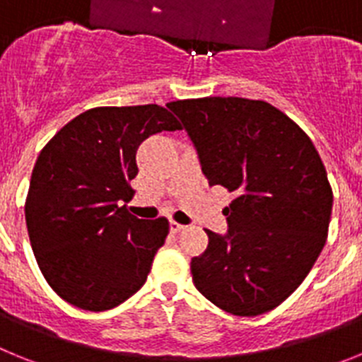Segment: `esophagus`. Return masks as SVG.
Segmentation results:
<instances>
[{
    "label": "esophagus",
    "mask_w": 362,
    "mask_h": 362,
    "mask_svg": "<svg viewBox=\"0 0 362 362\" xmlns=\"http://www.w3.org/2000/svg\"><path fill=\"white\" fill-rule=\"evenodd\" d=\"M181 230H185L183 225H179L177 221H170V232L172 233H179Z\"/></svg>",
    "instance_id": "1"
}]
</instances>
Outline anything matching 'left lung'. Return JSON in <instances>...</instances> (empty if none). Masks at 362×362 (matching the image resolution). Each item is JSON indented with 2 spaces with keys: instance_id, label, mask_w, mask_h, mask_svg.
I'll use <instances>...</instances> for the list:
<instances>
[{
  "instance_id": "obj_1",
  "label": "left lung",
  "mask_w": 362,
  "mask_h": 362,
  "mask_svg": "<svg viewBox=\"0 0 362 362\" xmlns=\"http://www.w3.org/2000/svg\"><path fill=\"white\" fill-rule=\"evenodd\" d=\"M168 107L210 187L235 192L223 210L228 233L206 230L209 246L192 259V281L239 317L276 308L305 281L328 235L334 194L317 150L267 101L203 98Z\"/></svg>"
}]
</instances>
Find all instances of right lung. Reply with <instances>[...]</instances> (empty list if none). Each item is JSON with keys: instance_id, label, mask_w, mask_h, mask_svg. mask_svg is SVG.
Here are the masks:
<instances>
[{"instance_id": "1", "label": "right lung", "mask_w": 362, "mask_h": 362, "mask_svg": "<svg viewBox=\"0 0 362 362\" xmlns=\"http://www.w3.org/2000/svg\"><path fill=\"white\" fill-rule=\"evenodd\" d=\"M179 129L159 105L98 107L74 117L41 150L25 221L41 274L66 303L103 312L145 284L168 221L137 219L119 204L132 199L139 145Z\"/></svg>"}]
</instances>
